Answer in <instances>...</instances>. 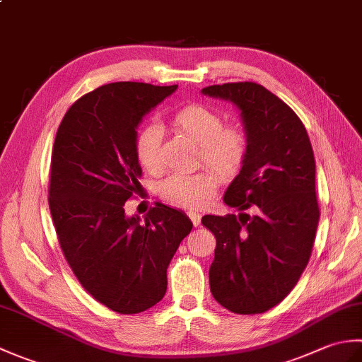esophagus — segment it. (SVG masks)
<instances>
[{
	"instance_id": "obj_1",
	"label": "esophagus",
	"mask_w": 362,
	"mask_h": 362,
	"mask_svg": "<svg viewBox=\"0 0 362 362\" xmlns=\"http://www.w3.org/2000/svg\"><path fill=\"white\" fill-rule=\"evenodd\" d=\"M187 214H188V218L191 219V222H193L194 226H199V222H201V214H199L194 210H189Z\"/></svg>"
}]
</instances>
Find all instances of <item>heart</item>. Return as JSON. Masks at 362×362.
I'll use <instances>...</instances> for the list:
<instances>
[{"label":"heart","instance_id":"1","mask_svg":"<svg viewBox=\"0 0 362 362\" xmlns=\"http://www.w3.org/2000/svg\"><path fill=\"white\" fill-rule=\"evenodd\" d=\"M173 126L199 144V157L205 165L222 175L236 173L247 156V138L241 127L224 124L221 115L202 104L180 107L171 118ZM161 130L156 124H144L136 130L134 140L135 158L144 171L158 173ZM219 183L211 171L175 173L168 175L157 187L163 201L180 206H199L206 202Z\"/></svg>","mask_w":362,"mask_h":362}]
</instances>
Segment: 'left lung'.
Returning a JSON list of instances; mask_svg holds the SVG:
<instances>
[{
  "label": "left lung",
  "mask_w": 362,
  "mask_h": 362,
  "mask_svg": "<svg viewBox=\"0 0 362 362\" xmlns=\"http://www.w3.org/2000/svg\"><path fill=\"white\" fill-rule=\"evenodd\" d=\"M202 93L241 110L247 156L224 202L255 211L202 218L216 238L210 289L228 311L259 314L289 294L311 257L320 216L311 141L296 112L259 83L228 82Z\"/></svg>",
  "instance_id": "left-lung-1"
}]
</instances>
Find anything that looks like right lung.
<instances>
[{
    "label": "right lung",
    "instance_id": "obj_1",
    "mask_svg": "<svg viewBox=\"0 0 362 362\" xmlns=\"http://www.w3.org/2000/svg\"><path fill=\"white\" fill-rule=\"evenodd\" d=\"M175 88L113 82L90 91L68 109L52 146L48 204L60 249L82 288L119 314L163 298L169 261L193 228L163 204L143 222L124 214L141 191L135 129Z\"/></svg>",
    "mask_w": 362,
    "mask_h": 362
}]
</instances>
